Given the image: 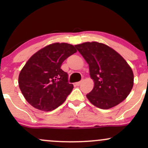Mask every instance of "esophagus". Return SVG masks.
<instances>
[{
	"instance_id": "34e87169",
	"label": "esophagus",
	"mask_w": 148,
	"mask_h": 148,
	"mask_svg": "<svg viewBox=\"0 0 148 148\" xmlns=\"http://www.w3.org/2000/svg\"><path fill=\"white\" fill-rule=\"evenodd\" d=\"M81 82H82V81H79V82H76V86H80V85H81Z\"/></svg>"
}]
</instances>
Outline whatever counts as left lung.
Masks as SVG:
<instances>
[{"instance_id":"left-lung-1","label":"left lung","mask_w":148,"mask_h":148,"mask_svg":"<svg viewBox=\"0 0 148 148\" xmlns=\"http://www.w3.org/2000/svg\"><path fill=\"white\" fill-rule=\"evenodd\" d=\"M75 47L89 64L94 88L86 97L94 106L108 109L121 103L133 88L134 74L126 60L114 49L97 42Z\"/></svg>"}]
</instances>
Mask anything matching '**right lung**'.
<instances>
[{"instance_id": "obj_1", "label": "right lung", "mask_w": 148, "mask_h": 148, "mask_svg": "<svg viewBox=\"0 0 148 148\" xmlns=\"http://www.w3.org/2000/svg\"><path fill=\"white\" fill-rule=\"evenodd\" d=\"M76 52L67 43H54L30 58L18 76V86L26 101L37 109L50 111L65 101L73 90L68 74L60 68L65 59Z\"/></svg>"}]
</instances>
